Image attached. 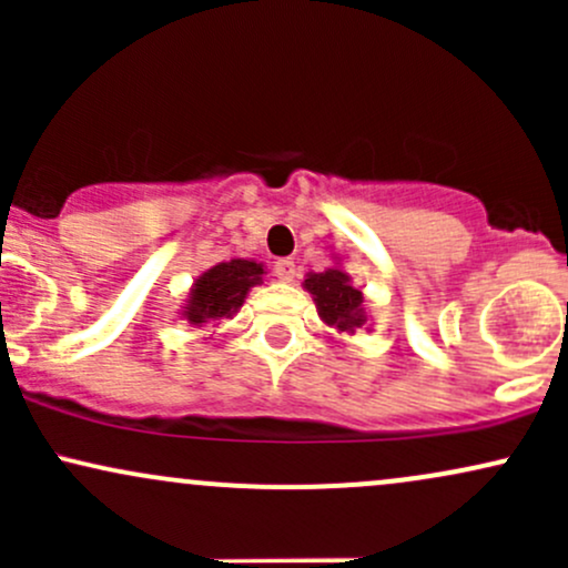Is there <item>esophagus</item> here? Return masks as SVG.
<instances>
[{"instance_id":"1","label":"esophagus","mask_w":568,"mask_h":568,"mask_svg":"<svg viewBox=\"0 0 568 568\" xmlns=\"http://www.w3.org/2000/svg\"><path fill=\"white\" fill-rule=\"evenodd\" d=\"M275 277L283 280V283H291V280L296 277V262H293V258H277Z\"/></svg>"}]
</instances>
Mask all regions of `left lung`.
I'll return each mask as SVG.
<instances>
[{
	"label": "left lung",
	"instance_id": "8db88e82",
	"mask_svg": "<svg viewBox=\"0 0 568 568\" xmlns=\"http://www.w3.org/2000/svg\"><path fill=\"white\" fill-rule=\"evenodd\" d=\"M306 291L315 296L317 312L328 325H336L338 331H352L355 325H363L361 304L363 293L352 288L349 277L338 270L321 272L304 280Z\"/></svg>",
	"mask_w": 568,
	"mask_h": 568
}]
</instances>
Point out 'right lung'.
<instances>
[{"label":"right lung","mask_w":568,"mask_h":568,"mask_svg":"<svg viewBox=\"0 0 568 568\" xmlns=\"http://www.w3.org/2000/svg\"><path fill=\"white\" fill-rule=\"evenodd\" d=\"M262 264L245 262V258L216 264L194 283V291L189 293V304L184 312L186 321L197 325L219 321V317H230L243 304L247 288L262 283Z\"/></svg>","instance_id":"right-lung-1"}]
</instances>
